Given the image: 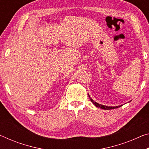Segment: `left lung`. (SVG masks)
Masks as SVG:
<instances>
[{"label": "left lung", "mask_w": 149, "mask_h": 149, "mask_svg": "<svg viewBox=\"0 0 149 149\" xmlns=\"http://www.w3.org/2000/svg\"><path fill=\"white\" fill-rule=\"evenodd\" d=\"M89 97H90V96H89ZM91 102H93V103L95 105L96 107H98V108H100V109H104V110H110V109H116V108H118V107H120L122 105H120V106H117V107H107V106H104V105H102V104H100L97 103V102H96L94 101V100L92 99V98H90Z\"/></svg>", "instance_id": "8db88e82"}]
</instances>
